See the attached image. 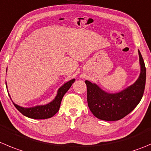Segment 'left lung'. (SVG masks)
Segmentation results:
<instances>
[{
	"label": "left lung",
	"mask_w": 151,
	"mask_h": 151,
	"mask_svg": "<svg viewBox=\"0 0 151 151\" xmlns=\"http://www.w3.org/2000/svg\"><path fill=\"white\" fill-rule=\"evenodd\" d=\"M139 52L141 71L137 81L122 91L109 93L94 83L86 80L88 105L96 118L105 121H116L130 114L139 103L144 93L146 81V68L141 53Z\"/></svg>",
	"instance_id": "1"
}]
</instances>
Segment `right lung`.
I'll list each match as a JSON object with an SVG mask.
<instances>
[{
  "label": "right lung",
  "instance_id": "right-lung-1",
  "mask_svg": "<svg viewBox=\"0 0 151 151\" xmlns=\"http://www.w3.org/2000/svg\"><path fill=\"white\" fill-rule=\"evenodd\" d=\"M74 81H75V79H72L70 81L65 83L63 86H61L58 89V94L55 96L54 100L45 105H38V106H35L33 108H26L19 106V105L14 104V102H13V104L22 114L29 118L35 119L51 118L59 111L61 101H62L64 94L68 91V90L70 88V87L74 83Z\"/></svg>",
  "mask_w": 151,
  "mask_h": 151
}]
</instances>
